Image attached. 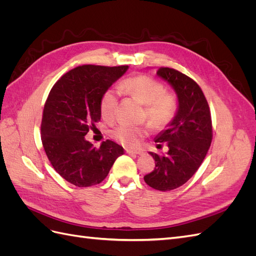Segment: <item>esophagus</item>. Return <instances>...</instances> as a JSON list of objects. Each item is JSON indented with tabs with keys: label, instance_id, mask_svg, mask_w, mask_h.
<instances>
[{
	"label": "esophagus",
	"instance_id": "1",
	"mask_svg": "<svg viewBox=\"0 0 256 256\" xmlns=\"http://www.w3.org/2000/svg\"><path fill=\"white\" fill-rule=\"evenodd\" d=\"M126 152L129 154H143L142 150H126Z\"/></svg>",
	"mask_w": 256,
	"mask_h": 256
}]
</instances>
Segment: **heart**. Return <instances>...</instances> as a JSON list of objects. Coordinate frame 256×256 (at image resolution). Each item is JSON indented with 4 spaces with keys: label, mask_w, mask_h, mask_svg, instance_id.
<instances>
[{
    "label": "heart",
    "mask_w": 256,
    "mask_h": 256,
    "mask_svg": "<svg viewBox=\"0 0 256 256\" xmlns=\"http://www.w3.org/2000/svg\"><path fill=\"white\" fill-rule=\"evenodd\" d=\"M120 90L145 106V118L154 127L162 128L173 120L177 108L176 96L172 92H164V84L158 80L146 74L130 76L120 83ZM118 92L113 88L106 90L99 104L100 114L104 120H114ZM146 134V127L120 124L113 130L112 136L122 145L136 146Z\"/></svg>",
    "instance_id": "1"
}]
</instances>
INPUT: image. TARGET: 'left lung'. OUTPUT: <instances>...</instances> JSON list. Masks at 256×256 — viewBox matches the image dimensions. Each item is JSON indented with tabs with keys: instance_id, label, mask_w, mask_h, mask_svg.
Listing matches in <instances>:
<instances>
[{
	"instance_id": "8db88e82",
	"label": "left lung",
	"mask_w": 256,
	"mask_h": 256,
	"mask_svg": "<svg viewBox=\"0 0 256 256\" xmlns=\"http://www.w3.org/2000/svg\"><path fill=\"white\" fill-rule=\"evenodd\" d=\"M157 74L174 88L178 109L166 129L154 138L158 147L166 143L168 150L150 152L156 166L144 180L154 189L170 191L187 182L202 164L212 144V125L208 102L194 80L168 67L159 68Z\"/></svg>"
}]
</instances>
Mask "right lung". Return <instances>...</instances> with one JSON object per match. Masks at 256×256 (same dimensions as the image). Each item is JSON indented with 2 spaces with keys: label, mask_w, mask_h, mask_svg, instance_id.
Listing matches in <instances>:
<instances>
[{
  "label": "right lung",
  "mask_w": 256,
  "mask_h": 256,
  "mask_svg": "<svg viewBox=\"0 0 256 256\" xmlns=\"http://www.w3.org/2000/svg\"><path fill=\"white\" fill-rule=\"evenodd\" d=\"M128 66L82 65L53 85L44 104L42 142L54 170L76 187L102 182L124 148L111 140L99 148L85 140L100 120L104 92L127 72Z\"/></svg>",
  "instance_id": "1"
}]
</instances>
